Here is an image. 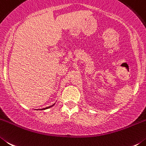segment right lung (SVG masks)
<instances>
[{
	"mask_svg": "<svg viewBox=\"0 0 146 146\" xmlns=\"http://www.w3.org/2000/svg\"><path fill=\"white\" fill-rule=\"evenodd\" d=\"M53 105V106H54ZM48 106V107H46V108H42V109H40V110H46V109H48V108H51V107H52V106Z\"/></svg>",
	"mask_w": 146,
	"mask_h": 146,
	"instance_id": "right-lung-1",
	"label": "right lung"
}]
</instances>
